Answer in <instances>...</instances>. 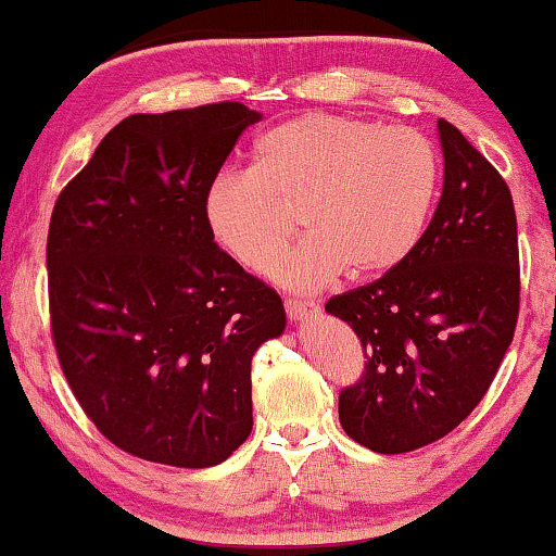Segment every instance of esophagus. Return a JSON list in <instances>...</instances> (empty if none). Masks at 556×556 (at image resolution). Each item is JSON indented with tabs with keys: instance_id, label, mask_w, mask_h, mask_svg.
Here are the masks:
<instances>
[{
	"instance_id": "1",
	"label": "esophagus",
	"mask_w": 556,
	"mask_h": 556,
	"mask_svg": "<svg viewBox=\"0 0 556 556\" xmlns=\"http://www.w3.org/2000/svg\"><path fill=\"white\" fill-rule=\"evenodd\" d=\"M285 309H287L289 319H294V323H302V319L315 317L317 312H319V307H317L315 302H302V300H287L285 302Z\"/></svg>"
}]
</instances>
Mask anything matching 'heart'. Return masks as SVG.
<instances>
[{
  "mask_svg": "<svg viewBox=\"0 0 556 556\" xmlns=\"http://www.w3.org/2000/svg\"><path fill=\"white\" fill-rule=\"evenodd\" d=\"M254 168L211 178L203 216L239 264L267 271L296 207L308 239L271 269L292 292H317L397 267L424 237L438 191V153L408 125L304 113L256 140Z\"/></svg>",
  "mask_w": 556,
  "mask_h": 556,
  "instance_id": "obj_1",
  "label": "heart"
}]
</instances>
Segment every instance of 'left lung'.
Segmentation results:
<instances>
[{"mask_svg": "<svg viewBox=\"0 0 556 556\" xmlns=\"http://www.w3.org/2000/svg\"><path fill=\"white\" fill-rule=\"evenodd\" d=\"M443 193L405 260L325 304L363 342L365 370L340 393L345 433L375 453L448 435L486 395L519 319V237L502 174L438 121Z\"/></svg>", "mask_w": 556, "mask_h": 556, "instance_id": "8db88e82", "label": "left lung"}]
</instances>
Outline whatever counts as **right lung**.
<instances>
[{
    "label": "right lung",
    "mask_w": 556,
    "mask_h": 556,
    "mask_svg": "<svg viewBox=\"0 0 556 556\" xmlns=\"http://www.w3.org/2000/svg\"><path fill=\"white\" fill-rule=\"evenodd\" d=\"M260 118L231 100L128 115L54 201V350L85 416L130 456L206 468L252 433V357L285 304L218 249L203 193Z\"/></svg>",
    "instance_id": "obj_1"
}]
</instances>
